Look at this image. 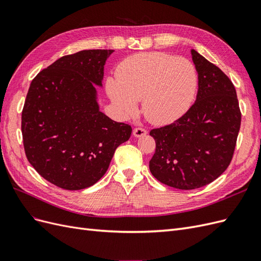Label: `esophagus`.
Listing matches in <instances>:
<instances>
[{
  "label": "esophagus",
  "instance_id": "obj_1",
  "mask_svg": "<svg viewBox=\"0 0 261 261\" xmlns=\"http://www.w3.org/2000/svg\"><path fill=\"white\" fill-rule=\"evenodd\" d=\"M133 135L139 138V137H143V136H146L147 135V130L143 127H136L135 129L133 130Z\"/></svg>",
  "mask_w": 261,
  "mask_h": 261
}]
</instances>
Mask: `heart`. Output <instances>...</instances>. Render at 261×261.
I'll use <instances>...</instances> for the list:
<instances>
[{
    "instance_id": "heart-1",
    "label": "heart",
    "mask_w": 261,
    "mask_h": 261,
    "mask_svg": "<svg viewBox=\"0 0 261 261\" xmlns=\"http://www.w3.org/2000/svg\"><path fill=\"white\" fill-rule=\"evenodd\" d=\"M107 92L125 116L138 112L143 101L147 120L155 125L177 121L192 107L198 88L194 63L164 52H143L123 60L116 80L108 78Z\"/></svg>"
}]
</instances>
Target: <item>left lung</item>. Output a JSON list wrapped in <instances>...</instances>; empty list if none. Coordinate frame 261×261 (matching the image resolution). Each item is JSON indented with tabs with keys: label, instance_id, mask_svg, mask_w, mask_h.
Returning a JSON list of instances; mask_svg holds the SVG:
<instances>
[{
	"label": "left lung",
	"instance_id": "8db88e82",
	"mask_svg": "<svg viewBox=\"0 0 261 261\" xmlns=\"http://www.w3.org/2000/svg\"><path fill=\"white\" fill-rule=\"evenodd\" d=\"M192 57L198 73L195 103L174 123L150 132L155 140L150 172L183 191L210 184L227 169L242 118L230 78L197 51Z\"/></svg>",
	"mask_w": 261,
	"mask_h": 261
}]
</instances>
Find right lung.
<instances>
[{
  "instance_id": "right-lung-1",
  "label": "right lung",
  "mask_w": 261,
  "mask_h": 261,
  "mask_svg": "<svg viewBox=\"0 0 261 261\" xmlns=\"http://www.w3.org/2000/svg\"><path fill=\"white\" fill-rule=\"evenodd\" d=\"M113 50H84L42 69L30 84L21 112L29 163L67 191L90 187L105 175L116 148L130 137L128 124L100 111L96 86Z\"/></svg>"
}]
</instances>
